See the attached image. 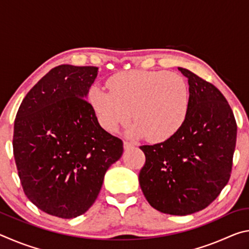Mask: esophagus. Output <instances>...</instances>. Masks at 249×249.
<instances>
[{
    "instance_id": "obj_1",
    "label": "esophagus",
    "mask_w": 249,
    "mask_h": 249,
    "mask_svg": "<svg viewBox=\"0 0 249 249\" xmlns=\"http://www.w3.org/2000/svg\"><path fill=\"white\" fill-rule=\"evenodd\" d=\"M134 144L130 142H124V149H129V148H133Z\"/></svg>"
}]
</instances>
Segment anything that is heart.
<instances>
[{
    "instance_id": "heart-1",
    "label": "heart",
    "mask_w": 249,
    "mask_h": 249,
    "mask_svg": "<svg viewBox=\"0 0 249 249\" xmlns=\"http://www.w3.org/2000/svg\"><path fill=\"white\" fill-rule=\"evenodd\" d=\"M109 91L93 86L88 100L99 124L109 133L136 119L128 134L166 142L187 119L190 90L185 79L166 70H129L108 79Z\"/></svg>"
}]
</instances>
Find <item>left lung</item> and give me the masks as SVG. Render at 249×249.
<instances>
[{
  "instance_id": "obj_1",
  "label": "left lung",
  "mask_w": 249,
  "mask_h": 249,
  "mask_svg": "<svg viewBox=\"0 0 249 249\" xmlns=\"http://www.w3.org/2000/svg\"><path fill=\"white\" fill-rule=\"evenodd\" d=\"M190 107L183 125L169 140L144 145L146 162L140 184L159 212L189 215L205 209L229 182L237 125L224 95L190 70Z\"/></svg>"
}]
</instances>
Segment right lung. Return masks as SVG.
<instances>
[{"label":"right lung","mask_w":249,"mask_h":249,"mask_svg":"<svg viewBox=\"0 0 249 249\" xmlns=\"http://www.w3.org/2000/svg\"><path fill=\"white\" fill-rule=\"evenodd\" d=\"M96 67L61 65L25 96L14 122L13 151L25 195L61 218L86 213L123 142L101 127L86 100Z\"/></svg>","instance_id":"obj_1"}]
</instances>
